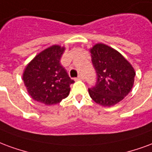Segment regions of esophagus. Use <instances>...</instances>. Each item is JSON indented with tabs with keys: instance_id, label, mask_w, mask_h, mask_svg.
Instances as JSON below:
<instances>
[{
	"instance_id": "34e87169",
	"label": "esophagus",
	"mask_w": 152,
	"mask_h": 152,
	"mask_svg": "<svg viewBox=\"0 0 152 152\" xmlns=\"http://www.w3.org/2000/svg\"><path fill=\"white\" fill-rule=\"evenodd\" d=\"M75 80H83V75H78V77L75 78Z\"/></svg>"
}]
</instances>
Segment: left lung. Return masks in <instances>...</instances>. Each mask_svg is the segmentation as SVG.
I'll use <instances>...</instances> for the list:
<instances>
[{"label": "left lung", "instance_id": "left-lung-1", "mask_svg": "<svg viewBox=\"0 0 152 152\" xmlns=\"http://www.w3.org/2000/svg\"><path fill=\"white\" fill-rule=\"evenodd\" d=\"M91 53L96 83L88 89L90 96L104 107L116 104L131 91L134 69L120 53L105 44H96Z\"/></svg>", "mask_w": 152, "mask_h": 152}]
</instances>
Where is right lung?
I'll list each match as a JSON object with an SVG mask.
<instances>
[{
  "instance_id": "1",
  "label": "right lung",
  "mask_w": 152,
  "mask_h": 152,
  "mask_svg": "<svg viewBox=\"0 0 152 152\" xmlns=\"http://www.w3.org/2000/svg\"><path fill=\"white\" fill-rule=\"evenodd\" d=\"M65 48L53 45L35 56L23 73V82L33 99L46 105L58 104L69 96L71 79L61 64Z\"/></svg>"
}]
</instances>
